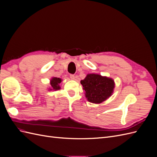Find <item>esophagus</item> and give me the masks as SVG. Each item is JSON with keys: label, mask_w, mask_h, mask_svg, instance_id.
Instances as JSON below:
<instances>
[{"label": "esophagus", "mask_w": 157, "mask_h": 157, "mask_svg": "<svg viewBox=\"0 0 157 157\" xmlns=\"http://www.w3.org/2000/svg\"><path fill=\"white\" fill-rule=\"evenodd\" d=\"M69 77H70V78H71V80H75V78L74 75H70Z\"/></svg>", "instance_id": "obj_1"}]
</instances>
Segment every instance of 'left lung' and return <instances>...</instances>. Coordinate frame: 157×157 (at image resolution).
I'll list each match as a JSON object with an SVG mask.
<instances>
[{"label":"left lung","instance_id":"obj_1","mask_svg":"<svg viewBox=\"0 0 157 157\" xmlns=\"http://www.w3.org/2000/svg\"><path fill=\"white\" fill-rule=\"evenodd\" d=\"M87 100L94 103H101L111 96L115 88L114 80L98 74H88L80 81Z\"/></svg>","mask_w":157,"mask_h":157}]
</instances>
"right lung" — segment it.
I'll list each match as a JSON object with an SVG mask.
<instances>
[{"instance_id":"add662e5","label":"right lung","mask_w":157,"mask_h":157,"mask_svg":"<svg viewBox=\"0 0 157 157\" xmlns=\"http://www.w3.org/2000/svg\"><path fill=\"white\" fill-rule=\"evenodd\" d=\"M61 80L59 78L57 77H53L50 80V86L51 88H50V90H58L60 89L59 84L61 82Z\"/></svg>"}]
</instances>
